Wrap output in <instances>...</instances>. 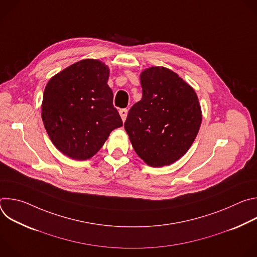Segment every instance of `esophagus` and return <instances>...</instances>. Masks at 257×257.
<instances>
[{"mask_svg":"<svg viewBox=\"0 0 257 257\" xmlns=\"http://www.w3.org/2000/svg\"><path fill=\"white\" fill-rule=\"evenodd\" d=\"M119 113H120V116H121L123 122H125L126 117H127V114H128V109H127V108H122V109H120Z\"/></svg>","mask_w":257,"mask_h":257,"instance_id":"obj_1","label":"esophagus"}]
</instances>
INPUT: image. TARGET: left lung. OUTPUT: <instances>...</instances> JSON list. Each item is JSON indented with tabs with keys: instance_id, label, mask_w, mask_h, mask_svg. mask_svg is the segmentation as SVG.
Here are the masks:
<instances>
[{
	"instance_id": "8db88e82",
	"label": "left lung",
	"mask_w": 257,
	"mask_h": 257,
	"mask_svg": "<svg viewBox=\"0 0 257 257\" xmlns=\"http://www.w3.org/2000/svg\"><path fill=\"white\" fill-rule=\"evenodd\" d=\"M140 82L142 98L130 108L125 130L146 164L169 166L187 153L199 131L198 97L177 73L165 67L145 69Z\"/></svg>"
}]
</instances>
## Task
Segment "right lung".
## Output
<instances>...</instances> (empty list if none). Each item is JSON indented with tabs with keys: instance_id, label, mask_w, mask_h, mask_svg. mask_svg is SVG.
I'll list each match as a JSON object with an SVG mask.
<instances>
[{
	"instance_id": "right-lung-1",
	"label": "right lung",
	"mask_w": 257,
	"mask_h": 257,
	"mask_svg": "<svg viewBox=\"0 0 257 257\" xmlns=\"http://www.w3.org/2000/svg\"><path fill=\"white\" fill-rule=\"evenodd\" d=\"M108 74L102 62L85 59L58 73L45 88V128L56 148L73 160L93 157L109 133L123 125L113 105Z\"/></svg>"
}]
</instances>
